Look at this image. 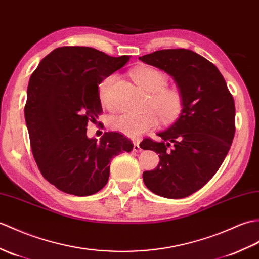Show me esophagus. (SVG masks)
Masks as SVG:
<instances>
[{
  "label": "esophagus",
  "instance_id": "34e87169",
  "mask_svg": "<svg viewBox=\"0 0 259 259\" xmlns=\"http://www.w3.org/2000/svg\"><path fill=\"white\" fill-rule=\"evenodd\" d=\"M134 151H135V152L141 151V148H140L139 142H138V141H134Z\"/></svg>",
  "mask_w": 259,
  "mask_h": 259
}]
</instances>
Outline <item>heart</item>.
<instances>
[{"label": "heart", "mask_w": 259, "mask_h": 259, "mask_svg": "<svg viewBox=\"0 0 259 259\" xmlns=\"http://www.w3.org/2000/svg\"><path fill=\"white\" fill-rule=\"evenodd\" d=\"M131 76L138 86L150 93L147 107L153 110H148L139 115L122 112L112 116L108 122L111 130L118 131L129 138H138L143 132L157 127L159 117L165 123L172 122L180 117L184 106L183 94L178 87L166 86L167 76L164 73L150 66H140L132 70ZM116 79L115 74L109 75L102 79L98 86L101 104L109 109L115 108L112 86Z\"/></svg>", "instance_id": "obj_1"}]
</instances>
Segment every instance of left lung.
<instances>
[{"instance_id": "8db88e82", "label": "left lung", "mask_w": 259, "mask_h": 259, "mask_svg": "<svg viewBox=\"0 0 259 259\" xmlns=\"http://www.w3.org/2000/svg\"><path fill=\"white\" fill-rule=\"evenodd\" d=\"M173 77L184 98L183 110L160 142L144 139L143 150L159 154L143 182L154 194L183 198L202 189L218 172L235 134V104L214 64L184 48L161 50L139 57Z\"/></svg>"}]
</instances>
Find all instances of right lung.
<instances>
[{"mask_svg":"<svg viewBox=\"0 0 259 259\" xmlns=\"http://www.w3.org/2000/svg\"><path fill=\"white\" fill-rule=\"evenodd\" d=\"M129 59L92 47H58L29 78L24 113L32 152L41 176L65 193H97L109 179L110 160L134 148L119 132H106L100 141L87 137L88 122L102 112L98 85Z\"/></svg>","mask_w":259,"mask_h":259,"instance_id":"obj_1","label":"right lung"}]
</instances>
